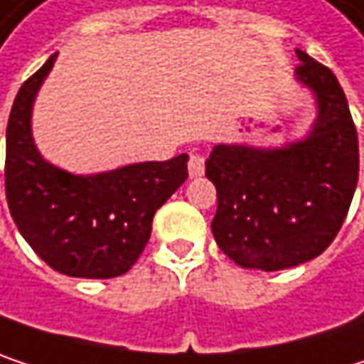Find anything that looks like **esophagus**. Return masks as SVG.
<instances>
[{
    "label": "esophagus",
    "instance_id": "obj_1",
    "mask_svg": "<svg viewBox=\"0 0 364 364\" xmlns=\"http://www.w3.org/2000/svg\"><path fill=\"white\" fill-rule=\"evenodd\" d=\"M202 175H204V158L193 154L189 158V177L196 179V177H202Z\"/></svg>",
    "mask_w": 364,
    "mask_h": 364
}]
</instances>
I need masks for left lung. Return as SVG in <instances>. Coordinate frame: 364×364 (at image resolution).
<instances>
[{
	"label": "left lung",
	"mask_w": 364,
	"mask_h": 364,
	"mask_svg": "<svg viewBox=\"0 0 364 364\" xmlns=\"http://www.w3.org/2000/svg\"><path fill=\"white\" fill-rule=\"evenodd\" d=\"M295 54V82L316 109L308 132L267 147L219 143L206 160L217 187L213 236L245 269L278 272L318 257L337 236L358 183L346 95L331 69L299 48Z\"/></svg>",
	"instance_id": "left-lung-1"
}]
</instances>
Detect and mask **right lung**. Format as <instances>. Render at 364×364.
Listing matches in <instances>:
<instances>
[{
    "label": "right lung",
    "mask_w": 364,
    "mask_h": 364,
    "mask_svg": "<svg viewBox=\"0 0 364 364\" xmlns=\"http://www.w3.org/2000/svg\"><path fill=\"white\" fill-rule=\"evenodd\" d=\"M58 54L18 90L6 130V198L29 247L52 269L75 278H115L143 253L156 210L187 179L181 154L75 175L48 162L33 139V105Z\"/></svg>",
    "instance_id": "right-lung-1"
}]
</instances>
